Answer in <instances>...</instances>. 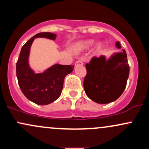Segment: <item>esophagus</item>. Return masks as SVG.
<instances>
[{
    "label": "esophagus",
    "mask_w": 149,
    "mask_h": 149,
    "mask_svg": "<svg viewBox=\"0 0 149 149\" xmlns=\"http://www.w3.org/2000/svg\"><path fill=\"white\" fill-rule=\"evenodd\" d=\"M75 65H76V66H78V65H83V61L81 60H78L76 63H75Z\"/></svg>",
    "instance_id": "esophagus-1"
}]
</instances>
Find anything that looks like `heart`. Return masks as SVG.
<instances>
[{"label":"heart","instance_id":"b5f03b06","mask_svg":"<svg viewBox=\"0 0 149 149\" xmlns=\"http://www.w3.org/2000/svg\"><path fill=\"white\" fill-rule=\"evenodd\" d=\"M92 44H93V40H88V41L80 44V47H81V48H88V47H91Z\"/></svg>","mask_w":149,"mask_h":149}]
</instances>
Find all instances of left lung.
<instances>
[{"instance_id": "left-lung-1", "label": "left lung", "mask_w": 149, "mask_h": 149, "mask_svg": "<svg viewBox=\"0 0 149 149\" xmlns=\"http://www.w3.org/2000/svg\"><path fill=\"white\" fill-rule=\"evenodd\" d=\"M120 48L119 41L116 42ZM87 74L83 86L87 96L98 104H108L119 98L125 89L130 66L125 49L108 60L104 56L94 57L85 65Z\"/></svg>"}]
</instances>
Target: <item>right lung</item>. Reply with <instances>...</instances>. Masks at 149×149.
Returning a JSON list of instances; mask_svg holds the SVG:
<instances>
[{
    "label": "right lung",
    "instance_id": "1",
    "mask_svg": "<svg viewBox=\"0 0 149 149\" xmlns=\"http://www.w3.org/2000/svg\"><path fill=\"white\" fill-rule=\"evenodd\" d=\"M57 35L49 32L39 33L22 46L16 65L18 83L28 100L38 105H47L61 95L65 76L72 72L74 66L54 64L42 73H35L29 65L31 45L36 38L55 40Z\"/></svg>",
    "mask_w": 149,
    "mask_h": 149
}]
</instances>
